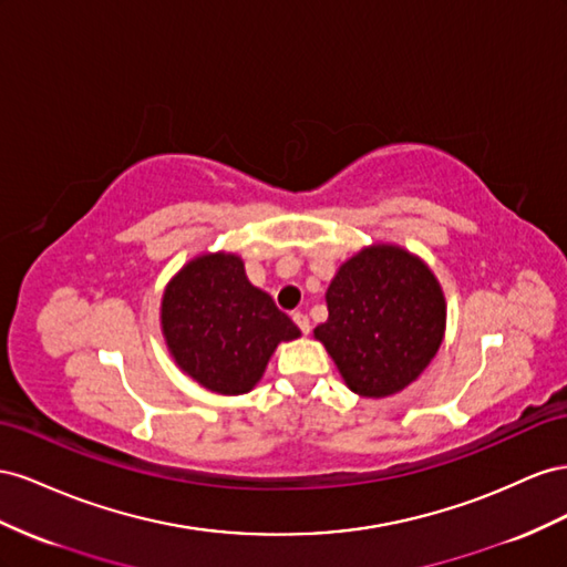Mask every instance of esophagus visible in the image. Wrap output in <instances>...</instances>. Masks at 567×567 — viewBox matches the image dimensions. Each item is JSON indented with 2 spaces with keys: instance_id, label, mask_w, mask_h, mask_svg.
<instances>
[{
  "instance_id": "1",
  "label": "esophagus",
  "mask_w": 567,
  "mask_h": 567,
  "mask_svg": "<svg viewBox=\"0 0 567 567\" xmlns=\"http://www.w3.org/2000/svg\"><path fill=\"white\" fill-rule=\"evenodd\" d=\"M292 318H295L297 328H299L303 334H309V332H311V320H309V316H303L301 311H297Z\"/></svg>"
}]
</instances>
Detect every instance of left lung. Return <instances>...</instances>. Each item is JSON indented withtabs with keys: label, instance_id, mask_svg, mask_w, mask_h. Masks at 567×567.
I'll return each mask as SVG.
<instances>
[{
	"label": "left lung",
	"instance_id": "left-lung-1",
	"mask_svg": "<svg viewBox=\"0 0 567 567\" xmlns=\"http://www.w3.org/2000/svg\"><path fill=\"white\" fill-rule=\"evenodd\" d=\"M326 301L328 320L313 337L359 396L406 390L442 347L444 289L423 258L399 245L375 241L347 258Z\"/></svg>",
	"mask_w": 567,
	"mask_h": 567
}]
</instances>
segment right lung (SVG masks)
<instances>
[{"instance_id":"add662e5","label":"right lung","mask_w":567,"mask_h":567,"mask_svg":"<svg viewBox=\"0 0 567 567\" xmlns=\"http://www.w3.org/2000/svg\"><path fill=\"white\" fill-rule=\"evenodd\" d=\"M158 318L175 365L223 396L251 392L278 344L301 337L233 251L189 258L168 280Z\"/></svg>"}]
</instances>
